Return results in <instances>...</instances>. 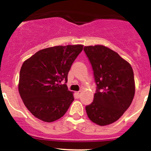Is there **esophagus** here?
<instances>
[{
    "label": "esophagus",
    "instance_id": "esophagus-1",
    "mask_svg": "<svg viewBox=\"0 0 151 151\" xmlns=\"http://www.w3.org/2000/svg\"><path fill=\"white\" fill-rule=\"evenodd\" d=\"M81 91H78V92H76V95H77V96H78V97H80V96H81Z\"/></svg>",
    "mask_w": 151,
    "mask_h": 151
}]
</instances>
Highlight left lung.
<instances>
[{
  "label": "left lung",
  "mask_w": 151,
  "mask_h": 151,
  "mask_svg": "<svg viewBox=\"0 0 151 151\" xmlns=\"http://www.w3.org/2000/svg\"><path fill=\"white\" fill-rule=\"evenodd\" d=\"M93 70L97 89L86 106L91 121L101 126L118 121L129 108L135 95L133 70L116 52L101 45L84 47Z\"/></svg>",
  "instance_id": "obj_1"
}]
</instances>
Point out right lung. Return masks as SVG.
<instances>
[{
    "instance_id": "right-lung-1",
    "label": "right lung",
    "mask_w": 151,
    "mask_h": 151,
    "mask_svg": "<svg viewBox=\"0 0 151 151\" xmlns=\"http://www.w3.org/2000/svg\"><path fill=\"white\" fill-rule=\"evenodd\" d=\"M83 45H58L40 50L25 60L20 71L18 91L25 107L44 122L64 116L74 100L63 80L83 50Z\"/></svg>"
}]
</instances>
